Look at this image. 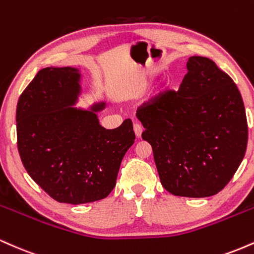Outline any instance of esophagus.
Returning <instances> with one entry per match:
<instances>
[{"instance_id":"1","label":"esophagus","mask_w":254,"mask_h":254,"mask_svg":"<svg viewBox=\"0 0 254 254\" xmlns=\"http://www.w3.org/2000/svg\"><path fill=\"white\" fill-rule=\"evenodd\" d=\"M133 131H135V135H136V137H141V135H142V131H143V127H142V125L141 124H138V123H135L133 124Z\"/></svg>"}]
</instances>
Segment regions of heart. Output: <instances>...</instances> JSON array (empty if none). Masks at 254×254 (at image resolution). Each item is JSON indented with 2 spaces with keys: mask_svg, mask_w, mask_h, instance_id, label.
<instances>
[{
  "mask_svg": "<svg viewBox=\"0 0 254 254\" xmlns=\"http://www.w3.org/2000/svg\"><path fill=\"white\" fill-rule=\"evenodd\" d=\"M168 87H170V83H168V82H164V83L161 84V86L159 87V89H157L156 94H157V95L164 94V93H166V90L168 89Z\"/></svg>",
  "mask_w": 254,
  "mask_h": 254,
  "instance_id": "obj_1",
  "label": "heart"
}]
</instances>
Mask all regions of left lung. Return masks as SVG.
<instances>
[{
  "label": "left lung",
  "instance_id": "1",
  "mask_svg": "<svg viewBox=\"0 0 254 254\" xmlns=\"http://www.w3.org/2000/svg\"><path fill=\"white\" fill-rule=\"evenodd\" d=\"M179 90L138 107L142 138L153 148L162 186L202 198L230 182L246 153L249 127L237 84L214 61L192 56Z\"/></svg>",
  "mask_w": 254,
  "mask_h": 254
}]
</instances>
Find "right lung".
Instances as JSON below:
<instances>
[{
    "instance_id": "add662e5",
    "label": "right lung",
    "mask_w": 254,
    "mask_h": 254,
    "mask_svg": "<svg viewBox=\"0 0 254 254\" xmlns=\"http://www.w3.org/2000/svg\"><path fill=\"white\" fill-rule=\"evenodd\" d=\"M77 68H44L20 95L17 149L32 179L60 203L83 204L107 197L122 160L135 142L131 119L105 129L98 112L74 107L81 94Z\"/></svg>"
}]
</instances>
